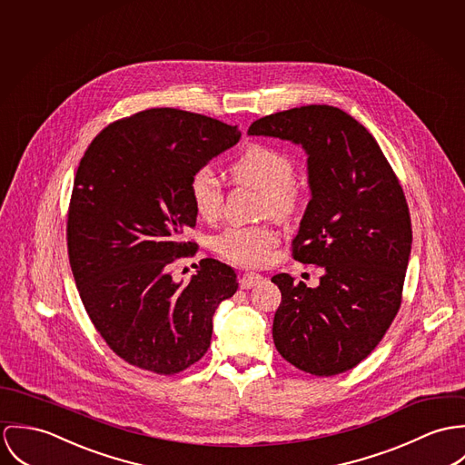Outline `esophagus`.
<instances>
[{
    "instance_id": "obj_1",
    "label": "esophagus",
    "mask_w": 465,
    "mask_h": 465,
    "mask_svg": "<svg viewBox=\"0 0 465 465\" xmlns=\"http://www.w3.org/2000/svg\"><path fill=\"white\" fill-rule=\"evenodd\" d=\"M262 280L263 278L257 274V272H246V274L241 276L239 283H241V289H253V287H257Z\"/></svg>"
}]
</instances>
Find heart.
Instances as JSON below:
<instances>
[{"instance_id":"1","label":"heart","mask_w":465,"mask_h":465,"mask_svg":"<svg viewBox=\"0 0 465 465\" xmlns=\"http://www.w3.org/2000/svg\"><path fill=\"white\" fill-rule=\"evenodd\" d=\"M232 176L237 183L260 191L265 210L274 217H289L300 203L294 187V163L283 152L253 143L232 163ZM189 198L196 215L203 221L219 217L223 207V191L215 174L208 167H200L189 180ZM278 244V233L269 226H230L213 237L212 248L219 257L255 267L262 265L271 250Z\"/></svg>"}]
</instances>
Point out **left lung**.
Returning a JSON list of instances; mask_svg holds the SVG:
<instances>
[{
  "mask_svg": "<svg viewBox=\"0 0 465 465\" xmlns=\"http://www.w3.org/2000/svg\"><path fill=\"white\" fill-rule=\"evenodd\" d=\"M250 135L302 144L310 202L292 257L322 269L319 285L282 272L272 339L294 367L333 376L380 344L401 307L412 250L411 212L374 137L337 106L307 104L257 119Z\"/></svg>",
  "mask_w": 465,
  "mask_h": 465,
  "instance_id": "obj_1",
  "label": "left lung"
}]
</instances>
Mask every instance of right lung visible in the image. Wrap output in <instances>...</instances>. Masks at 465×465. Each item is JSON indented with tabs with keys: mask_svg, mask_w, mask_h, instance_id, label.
<instances>
[{
	"mask_svg": "<svg viewBox=\"0 0 465 465\" xmlns=\"http://www.w3.org/2000/svg\"><path fill=\"white\" fill-rule=\"evenodd\" d=\"M237 126L150 108L104 128L82 156L67 213L71 271L108 348L139 369L176 374L207 353L212 317L237 292L235 271L203 258L187 285L169 272L196 242L189 180L235 146Z\"/></svg>",
	"mask_w": 465,
	"mask_h": 465,
	"instance_id": "obj_1",
	"label": "right lung"
}]
</instances>
